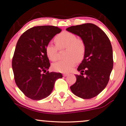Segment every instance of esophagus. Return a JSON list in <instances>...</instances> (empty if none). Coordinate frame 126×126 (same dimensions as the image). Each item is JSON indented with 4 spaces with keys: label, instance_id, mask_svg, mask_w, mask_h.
Masks as SVG:
<instances>
[{
    "label": "esophagus",
    "instance_id": "34e87169",
    "mask_svg": "<svg viewBox=\"0 0 126 126\" xmlns=\"http://www.w3.org/2000/svg\"><path fill=\"white\" fill-rule=\"evenodd\" d=\"M68 75H69L68 73H63V76H64V77L68 76Z\"/></svg>",
    "mask_w": 126,
    "mask_h": 126
}]
</instances>
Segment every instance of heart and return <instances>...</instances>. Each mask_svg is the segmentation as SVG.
<instances>
[{
    "label": "heart",
    "mask_w": 126,
    "mask_h": 126,
    "mask_svg": "<svg viewBox=\"0 0 126 126\" xmlns=\"http://www.w3.org/2000/svg\"><path fill=\"white\" fill-rule=\"evenodd\" d=\"M57 47L50 42L46 46V55L51 61L57 60L58 48H66L65 60H60L53 65V69L57 72L66 73L70 72L75 66L76 60H81L85 53V46L81 39L77 38L76 35L72 32H63L55 38Z\"/></svg>",
    "instance_id": "b5f03b06"
}]
</instances>
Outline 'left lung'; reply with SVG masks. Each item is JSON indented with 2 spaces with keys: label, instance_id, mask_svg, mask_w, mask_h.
<instances>
[{
  "label": "left lung",
  "instance_id": "8db88e82",
  "mask_svg": "<svg viewBox=\"0 0 126 126\" xmlns=\"http://www.w3.org/2000/svg\"><path fill=\"white\" fill-rule=\"evenodd\" d=\"M66 30L80 37L85 53L76 75V81L70 87L73 94L84 99L98 95L107 85L113 68L111 44L106 33L92 23L73 26Z\"/></svg>",
  "mask_w": 126,
  "mask_h": 126
}]
</instances>
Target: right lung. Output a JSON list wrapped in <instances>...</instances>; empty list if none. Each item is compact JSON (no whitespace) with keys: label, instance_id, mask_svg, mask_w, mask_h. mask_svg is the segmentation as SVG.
<instances>
[{"label":"right lung","instance_id":"obj_1","mask_svg":"<svg viewBox=\"0 0 126 126\" xmlns=\"http://www.w3.org/2000/svg\"><path fill=\"white\" fill-rule=\"evenodd\" d=\"M61 29L53 26L33 27L23 33L17 42L12 61L16 85L26 96L40 100L51 94L61 73L47 72L50 63L45 48Z\"/></svg>","mask_w":126,"mask_h":126}]
</instances>
